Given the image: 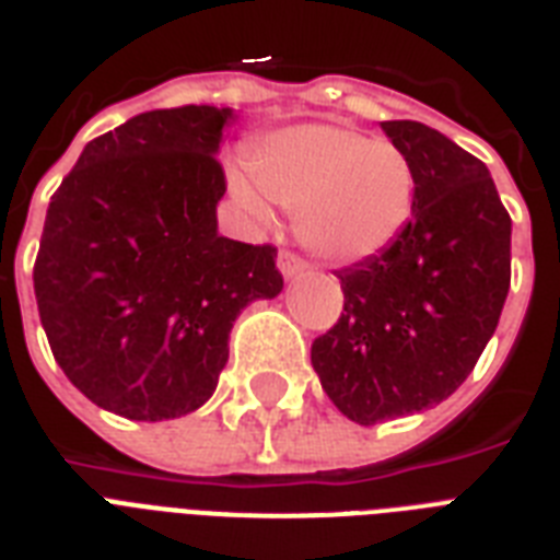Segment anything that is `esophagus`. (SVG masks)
I'll return each instance as SVG.
<instances>
[{
  "instance_id": "34e87169",
  "label": "esophagus",
  "mask_w": 560,
  "mask_h": 560,
  "mask_svg": "<svg viewBox=\"0 0 560 560\" xmlns=\"http://www.w3.org/2000/svg\"><path fill=\"white\" fill-rule=\"evenodd\" d=\"M279 270L284 279H296V276H302V272L307 270L305 258H299L296 253H290V249H281L279 253Z\"/></svg>"
}]
</instances>
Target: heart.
I'll return each mask as SVG.
<instances>
[{"mask_svg":"<svg viewBox=\"0 0 560 560\" xmlns=\"http://www.w3.org/2000/svg\"><path fill=\"white\" fill-rule=\"evenodd\" d=\"M249 168L267 200L296 211L299 241L325 261L377 255L412 218L416 168L407 151L354 127L302 125L272 133L253 151ZM235 194L270 220L261 194L244 179H235Z\"/></svg>","mask_w":560,"mask_h":560,"instance_id":"1","label":"heart"}]
</instances>
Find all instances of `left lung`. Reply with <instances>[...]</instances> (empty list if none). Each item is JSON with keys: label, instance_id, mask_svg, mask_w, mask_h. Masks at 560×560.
I'll return each instance as SVG.
<instances>
[{"label": "left lung", "instance_id": "obj_1", "mask_svg": "<svg viewBox=\"0 0 560 560\" xmlns=\"http://www.w3.org/2000/svg\"><path fill=\"white\" fill-rule=\"evenodd\" d=\"M416 168L412 218L337 270L342 314L311 363L342 416L372 427L442 404L474 372L512 281V218L486 162L421 121H381Z\"/></svg>", "mask_w": 560, "mask_h": 560}]
</instances>
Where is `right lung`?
I'll return each mask as SVG.
<instances>
[{
	"instance_id": "right-lung-1",
	"label": "right lung",
	"mask_w": 560,
	"mask_h": 560,
	"mask_svg": "<svg viewBox=\"0 0 560 560\" xmlns=\"http://www.w3.org/2000/svg\"><path fill=\"white\" fill-rule=\"evenodd\" d=\"M232 109L186 104L92 139L48 202L34 261L57 366L116 416L165 421L211 398L229 331L284 288L276 246L218 232L214 153Z\"/></svg>"
}]
</instances>
